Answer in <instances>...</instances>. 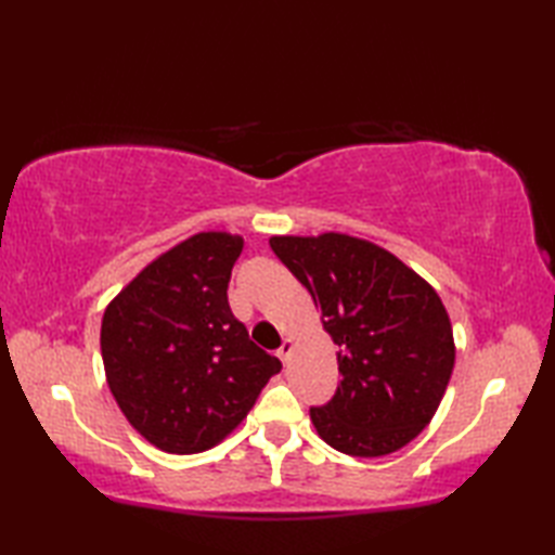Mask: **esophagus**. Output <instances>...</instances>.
Returning a JSON list of instances; mask_svg holds the SVG:
<instances>
[{
	"label": "esophagus",
	"instance_id": "34e87169",
	"mask_svg": "<svg viewBox=\"0 0 555 555\" xmlns=\"http://www.w3.org/2000/svg\"><path fill=\"white\" fill-rule=\"evenodd\" d=\"M291 352H293V340L291 338H284V344H281V348L276 350V356L281 358V362H288V358H291Z\"/></svg>",
	"mask_w": 555,
	"mask_h": 555
}]
</instances>
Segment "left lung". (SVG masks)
Listing matches in <instances>:
<instances>
[{
    "label": "left lung",
    "instance_id": "8db88e82",
    "mask_svg": "<svg viewBox=\"0 0 555 555\" xmlns=\"http://www.w3.org/2000/svg\"><path fill=\"white\" fill-rule=\"evenodd\" d=\"M269 245L310 291L340 348L334 398L310 408L317 434L356 457L408 446L431 422L453 372L441 298L396 255L346 233L274 235Z\"/></svg>",
    "mask_w": 555,
    "mask_h": 555
}]
</instances>
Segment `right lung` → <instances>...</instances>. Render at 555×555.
<instances>
[{
  "instance_id": "obj_1",
  "label": "right lung",
  "mask_w": 555,
  "mask_h": 555,
  "mask_svg": "<svg viewBox=\"0 0 555 555\" xmlns=\"http://www.w3.org/2000/svg\"><path fill=\"white\" fill-rule=\"evenodd\" d=\"M241 235L195 233L159 255L102 317V362L126 420L167 453H203L281 372L229 308Z\"/></svg>"
}]
</instances>
